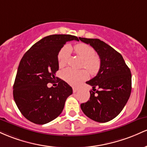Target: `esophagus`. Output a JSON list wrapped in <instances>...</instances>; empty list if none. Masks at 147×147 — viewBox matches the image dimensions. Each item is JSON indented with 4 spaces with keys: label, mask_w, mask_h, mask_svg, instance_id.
<instances>
[{
    "label": "esophagus",
    "mask_w": 147,
    "mask_h": 147,
    "mask_svg": "<svg viewBox=\"0 0 147 147\" xmlns=\"http://www.w3.org/2000/svg\"><path fill=\"white\" fill-rule=\"evenodd\" d=\"M78 91V89L76 88V87H73V92L74 93H76V92Z\"/></svg>",
    "instance_id": "esophagus-1"
}]
</instances>
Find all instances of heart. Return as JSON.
<instances>
[{"mask_svg": "<svg viewBox=\"0 0 147 147\" xmlns=\"http://www.w3.org/2000/svg\"><path fill=\"white\" fill-rule=\"evenodd\" d=\"M71 47H64L59 52L57 60L58 65L60 67H64L67 64L69 60L70 51ZM74 51L83 60L82 67L85 68L92 75H94L98 71L100 66V58L96 55L95 50L90 46L86 44H78L74 46ZM87 72L86 70L76 71L71 68L66 69L62 72V78L66 82L70 85H77L85 80L87 78Z\"/></svg>", "mask_w": 147, "mask_h": 147, "instance_id": "b5f03b06", "label": "heart"}]
</instances>
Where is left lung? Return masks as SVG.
Returning <instances> with one entry per match:
<instances>
[{
    "mask_svg": "<svg viewBox=\"0 0 147 147\" xmlns=\"http://www.w3.org/2000/svg\"><path fill=\"white\" fill-rule=\"evenodd\" d=\"M97 52L100 60L98 74L87 84L91 85L90 97L81 103L84 114L94 121L108 122L121 112L131 93V73L122 55L98 39L79 37ZM96 88L98 90H96Z\"/></svg>",
    "mask_w": 147,
    "mask_h": 147,
    "instance_id": "1",
    "label": "left lung"
}]
</instances>
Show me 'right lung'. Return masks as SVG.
Returning <instances> with one entry per match:
<instances>
[{
    "instance_id": "add662e5",
    "label": "right lung",
    "mask_w": 147,
    "mask_h": 147,
    "mask_svg": "<svg viewBox=\"0 0 147 147\" xmlns=\"http://www.w3.org/2000/svg\"><path fill=\"white\" fill-rule=\"evenodd\" d=\"M72 40L79 41L71 34L47 36L32 45L21 58L13 96L21 114L31 122L45 124L55 119L73 93L71 87L61 79L56 87L47 86L55 81L59 52L66 42Z\"/></svg>"
}]
</instances>
